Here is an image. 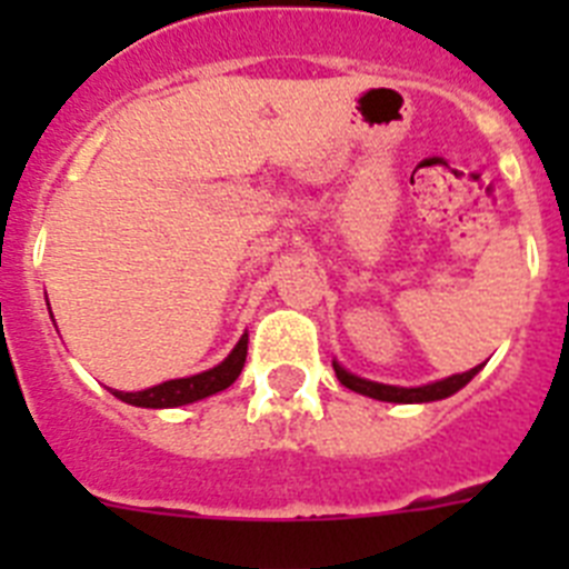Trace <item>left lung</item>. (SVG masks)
<instances>
[{
  "instance_id": "8db88e82",
  "label": "left lung",
  "mask_w": 569,
  "mask_h": 569,
  "mask_svg": "<svg viewBox=\"0 0 569 569\" xmlns=\"http://www.w3.org/2000/svg\"><path fill=\"white\" fill-rule=\"evenodd\" d=\"M333 370H336V379H339L345 387H350V390H356V393L370 396V399H379V401L416 405V401H439V399H447V396H453L456 390H461L472 376L479 373L481 365L467 370V373H456L450 376V379L433 381V385H425V387H393V385H379V381L359 379V376L347 373L345 367L336 365V361H333Z\"/></svg>"
}]
</instances>
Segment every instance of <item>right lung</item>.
Returning a JSON list of instances; mask_svg holds the SVG:
<instances>
[{"mask_svg": "<svg viewBox=\"0 0 569 569\" xmlns=\"http://www.w3.org/2000/svg\"><path fill=\"white\" fill-rule=\"evenodd\" d=\"M244 359H248V333L241 336L239 345L233 347V353L222 365H216L213 370H204V373L190 376V379L164 381V385L148 387V390H139V393L113 390V396L136 407H182L190 405V401L204 399V396L219 393V390L233 385L239 379L241 367H244Z\"/></svg>", "mask_w": 569, "mask_h": 569, "instance_id": "right-lung-1", "label": "right lung"}]
</instances>
